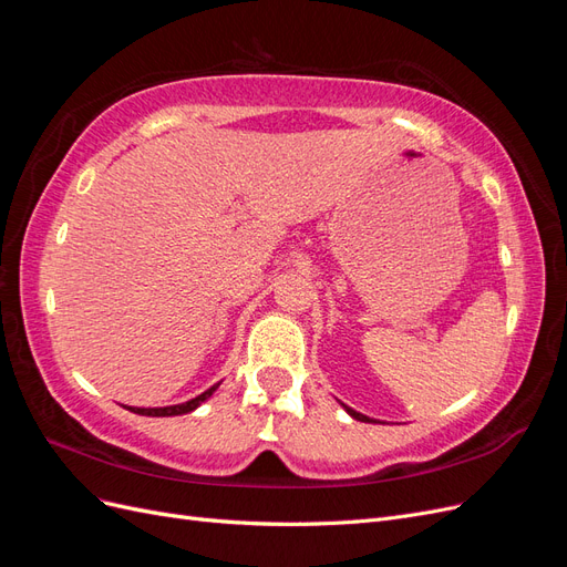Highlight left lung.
<instances>
[{
  "mask_svg": "<svg viewBox=\"0 0 567 567\" xmlns=\"http://www.w3.org/2000/svg\"><path fill=\"white\" fill-rule=\"evenodd\" d=\"M342 409L348 411V414L352 416V419H357V421H364V423H373V419H369V416H364V414H359V411H354V409H350V406H346L342 404Z\"/></svg>",
  "mask_w": 567,
  "mask_h": 567,
  "instance_id": "8db88e82",
  "label": "left lung"
}]
</instances>
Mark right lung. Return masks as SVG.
I'll return each mask as SVG.
<instances>
[{
  "label": "right lung",
  "mask_w": 567,
  "mask_h": 567,
  "mask_svg": "<svg viewBox=\"0 0 567 567\" xmlns=\"http://www.w3.org/2000/svg\"><path fill=\"white\" fill-rule=\"evenodd\" d=\"M219 388V383H215L213 388H208L205 392H200L198 398L182 402V404H173V406H156V409H142V406H127L134 414H142V416H182L188 414V411H194L196 406H200L205 400L213 398V392Z\"/></svg>",
  "instance_id": "1"
}]
</instances>
